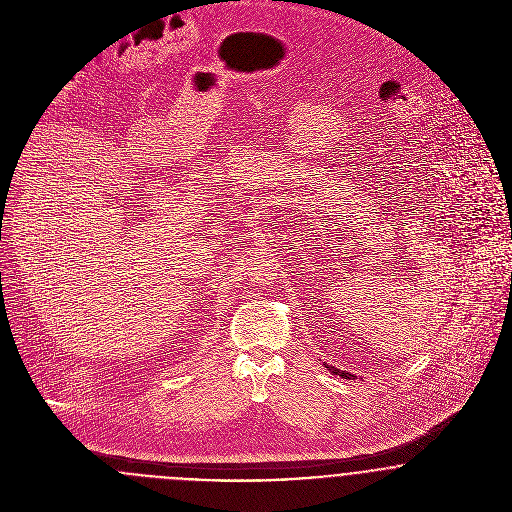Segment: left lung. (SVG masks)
Listing matches in <instances>:
<instances>
[{"label":"left lung","instance_id":"8db88e82","mask_svg":"<svg viewBox=\"0 0 512 512\" xmlns=\"http://www.w3.org/2000/svg\"><path fill=\"white\" fill-rule=\"evenodd\" d=\"M333 374H339L341 378H347V380H353L355 378V374H351V372H345V370H339V368H335V366L325 365Z\"/></svg>","mask_w":512,"mask_h":512}]
</instances>
